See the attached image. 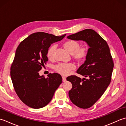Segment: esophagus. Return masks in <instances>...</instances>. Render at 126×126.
<instances>
[{
    "label": "esophagus",
    "instance_id": "34e87169",
    "mask_svg": "<svg viewBox=\"0 0 126 126\" xmlns=\"http://www.w3.org/2000/svg\"><path fill=\"white\" fill-rule=\"evenodd\" d=\"M62 80L63 82H65L66 81V77L64 76H62Z\"/></svg>",
    "mask_w": 126,
    "mask_h": 126
}]
</instances>
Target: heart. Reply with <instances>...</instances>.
<instances>
[{
  "mask_svg": "<svg viewBox=\"0 0 126 126\" xmlns=\"http://www.w3.org/2000/svg\"><path fill=\"white\" fill-rule=\"evenodd\" d=\"M65 49L68 51L73 54L75 58L77 60H81L84 58L88 53V48L87 47H79V43L75 41V40L70 39L65 42L64 44ZM56 44H52L49 47L47 51V56L49 59H52L53 58L54 51L56 48ZM76 66L74 63H61L55 66V70L58 73L67 75L70 74L71 70H74L76 68Z\"/></svg>",
  "mask_w": 126,
  "mask_h": 126,
  "instance_id": "obj_1",
  "label": "heart"
}]
</instances>
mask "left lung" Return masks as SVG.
Segmentation results:
<instances>
[{
	"label": "left lung",
	"mask_w": 126,
	"mask_h": 126,
	"mask_svg": "<svg viewBox=\"0 0 126 126\" xmlns=\"http://www.w3.org/2000/svg\"><path fill=\"white\" fill-rule=\"evenodd\" d=\"M75 41H83L89 46L86 60L77 73L87 77L81 79L76 75L66 78L73 87L69 96L74 104L83 109L93 106L100 98L111 79L114 62L107 42L92 29H85L68 36Z\"/></svg>",
	"instance_id": "1"
}]
</instances>
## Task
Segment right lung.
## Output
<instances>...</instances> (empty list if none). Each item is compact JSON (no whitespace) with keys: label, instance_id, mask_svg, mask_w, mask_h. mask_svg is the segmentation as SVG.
Returning <instances> with one entry per match:
<instances>
[{"label":"right lung","instance_id":"1","mask_svg":"<svg viewBox=\"0 0 126 126\" xmlns=\"http://www.w3.org/2000/svg\"><path fill=\"white\" fill-rule=\"evenodd\" d=\"M65 35L33 33L21 42L17 48L11 66V77L19 98L32 108L47 106L62 82L60 74L50 73L45 78L39 76L38 71L48 61L47 51L51 44L61 41Z\"/></svg>","mask_w":126,"mask_h":126}]
</instances>
